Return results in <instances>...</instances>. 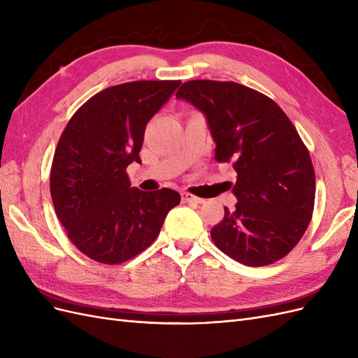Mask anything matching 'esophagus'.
<instances>
[{"label":"esophagus","instance_id":"34e87169","mask_svg":"<svg viewBox=\"0 0 358 358\" xmlns=\"http://www.w3.org/2000/svg\"><path fill=\"white\" fill-rule=\"evenodd\" d=\"M180 197H182L183 203H196V204L203 203V199H199L196 196H192V194H189V192H182Z\"/></svg>","mask_w":358,"mask_h":358}]
</instances>
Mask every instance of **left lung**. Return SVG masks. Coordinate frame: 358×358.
I'll return each instance as SVG.
<instances>
[{"label":"left lung","mask_w":358,"mask_h":358,"mask_svg":"<svg viewBox=\"0 0 358 358\" xmlns=\"http://www.w3.org/2000/svg\"><path fill=\"white\" fill-rule=\"evenodd\" d=\"M176 96L206 115L215 159L237 171L236 208H224L213 243L245 266L276 263L300 242L315 203V171L296 127L272 99L236 82L188 80Z\"/></svg>","instance_id":"left-lung-1"}]
</instances>
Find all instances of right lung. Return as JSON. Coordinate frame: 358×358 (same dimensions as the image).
Instances as JSON below:
<instances>
[{"label": "right lung", "mask_w": 358, "mask_h": 358, "mask_svg": "<svg viewBox=\"0 0 358 358\" xmlns=\"http://www.w3.org/2000/svg\"><path fill=\"white\" fill-rule=\"evenodd\" d=\"M180 80L110 86L82 104L59 137L50 196L69 239L101 264H121L152 243L179 192L131 188L127 167L140 162L148 122Z\"/></svg>", "instance_id": "add662e5"}]
</instances>
